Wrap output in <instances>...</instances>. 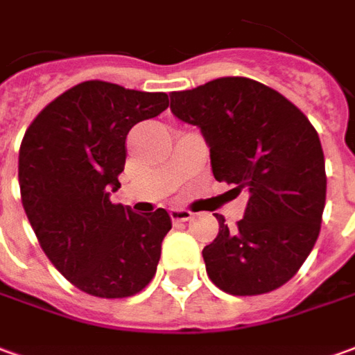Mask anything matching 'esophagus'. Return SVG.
<instances>
[{"label":"esophagus","instance_id":"esophagus-1","mask_svg":"<svg viewBox=\"0 0 355 355\" xmlns=\"http://www.w3.org/2000/svg\"><path fill=\"white\" fill-rule=\"evenodd\" d=\"M171 219L175 220V223H184V220L192 219V211H188V209H180V207H173L169 211Z\"/></svg>","mask_w":355,"mask_h":355}]
</instances>
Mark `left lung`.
I'll return each mask as SVG.
<instances>
[{
    "label": "left lung",
    "instance_id": "obj_1",
    "mask_svg": "<svg viewBox=\"0 0 355 355\" xmlns=\"http://www.w3.org/2000/svg\"><path fill=\"white\" fill-rule=\"evenodd\" d=\"M171 111L200 126L213 177L246 192L244 219L203 248L205 271L232 296H257L288 282L321 230L327 175L313 125L292 101L244 76H223L171 94Z\"/></svg>",
    "mask_w": 355,
    "mask_h": 355
}]
</instances>
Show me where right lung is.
<instances>
[{"label": "right lung", "instance_id": "1", "mask_svg": "<svg viewBox=\"0 0 355 355\" xmlns=\"http://www.w3.org/2000/svg\"><path fill=\"white\" fill-rule=\"evenodd\" d=\"M167 107L165 92L86 80L48 103L24 132L22 207L49 261L90 296H135L157 271L169 213L138 215L109 196L121 188L130 128Z\"/></svg>", "mask_w": 355, "mask_h": 355}]
</instances>
